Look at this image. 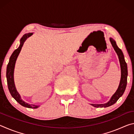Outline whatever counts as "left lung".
<instances>
[{
	"label": "left lung",
	"instance_id": "left-lung-1",
	"mask_svg": "<svg viewBox=\"0 0 134 134\" xmlns=\"http://www.w3.org/2000/svg\"><path fill=\"white\" fill-rule=\"evenodd\" d=\"M110 41L111 42L112 47L114 48L115 52H116L118 56L120 65H121V81L116 92L113 94V96L111 97L110 100L107 103L104 104H91V105L96 108H106L108 106L113 105L117 102L119 97L122 96L124 93L125 90L126 85H127V76H128V68H127V64L125 62L124 58V54L121 49L117 46L115 41L112 38H109Z\"/></svg>",
	"mask_w": 134,
	"mask_h": 134
}]
</instances>
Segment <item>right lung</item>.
<instances>
[{"label": "right lung", "instance_id": "right-lung-1", "mask_svg": "<svg viewBox=\"0 0 134 134\" xmlns=\"http://www.w3.org/2000/svg\"><path fill=\"white\" fill-rule=\"evenodd\" d=\"M33 34V33H28L26 34L23 35V37L21 38L20 40V45L18 48L15 49L13 51L10 57L9 58V62L8 64L7 65V69H6V78H7V83L8 86V89L9 90V92L13 98H14L16 102H18L20 105L24 106V107L32 108V109H36L39 107V106L35 105H30V104L27 103L21 99V96L18 92L16 89L15 87V83H14V79H13V72H14V69L15 63L18 58V56L19 55V54L21 51L22 47L23 46L24 42L28 38Z\"/></svg>", "mask_w": 134, "mask_h": 134}]
</instances>
